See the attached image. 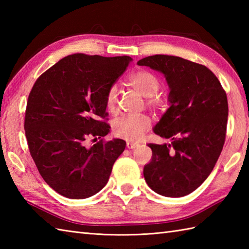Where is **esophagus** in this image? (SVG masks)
Listing matches in <instances>:
<instances>
[{"instance_id": "esophagus-1", "label": "esophagus", "mask_w": 249, "mask_h": 249, "mask_svg": "<svg viewBox=\"0 0 249 249\" xmlns=\"http://www.w3.org/2000/svg\"><path fill=\"white\" fill-rule=\"evenodd\" d=\"M126 146H127V149H136V147L139 146V144L138 143H133V142H127Z\"/></svg>"}]
</instances>
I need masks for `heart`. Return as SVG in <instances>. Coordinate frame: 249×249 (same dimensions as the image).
Instances as JSON below:
<instances>
[{"label":"heart","instance_id":"b5f03b06","mask_svg":"<svg viewBox=\"0 0 249 249\" xmlns=\"http://www.w3.org/2000/svg\"><path fill=\"white\" fill-rule=\"evenodd\" d=\"M128 84L146 97V104L154 109H162L166 106V100L160 95H156L160 88V81L154 73L147 71H138L128 77ZM119 91L116 86H111L106 94L105 105L109 112H114L118 108ZM152 121L145 114L140 115H124L113 122V134L119 138L127 141H137L143 135L144 131L150 128Z\"/></svg>","mask_w":249,"mask_h":249}]
</instances>
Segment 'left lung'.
<instances>
[{"instance_id": "8db88e82", "label": "left lung", "mask_w": 249, "mask_h": 249, "mask_svg": "<svg viewBox=\"0 0 249 249\" xmlns=\"http://www.w3.org/2000/svg\"><path fill=\"white\" fill-rule=\"evenodd\" d=\"M137 64L161 72L170 89V107L153 130L171 142L149 144L152 160L143 168L145 182L165 197H183L208 178L223 150L226 92L208 67L182 57L156 54Z\"/></svg>"}]
</instances>
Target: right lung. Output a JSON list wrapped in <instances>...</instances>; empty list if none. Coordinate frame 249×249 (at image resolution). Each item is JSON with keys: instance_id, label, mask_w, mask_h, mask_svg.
Returning a JSON list of instances; mask_svg holds the SVG:
<instances>
[{"instance_id": "add662e5", "label": "right lung", "mask_w": 249, "mask_h": 249, "mask_svg": "<svg viewBox=\"0 0 249 249\" xmlns=\"http://www.w3.org/2000/svg\"><path fill=\"white\" fill-rule=\"evenodd\" d=\"M130 56L76 53L63 57L34 83L26 104L24 130L40 176L56 193L86 199L107 184L126 142H105L110 126L105 98L123 75ZM101 140L93 146L87 140Z\"/></svg>"}]
</instances>
